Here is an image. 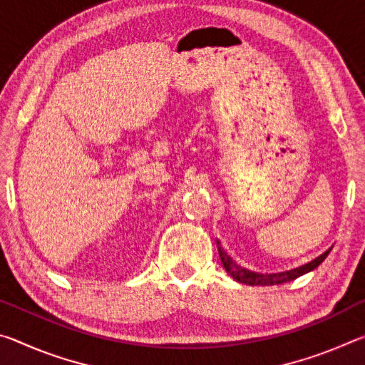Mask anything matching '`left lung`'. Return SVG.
Masks as SVG:
<instances>
[{"label": "left lung", "mask_w": 365, "mask_h": 365, "mask_svg": "<svg viewBox=\"0 0 365 365\" xmlns=\"http://www.w3.org/2000/svg\"><path fill=\"white\" fill-rule=\"evenodd\" d=\"M217 248H219V255H220V261L224 264V269L230 274V277H233L235 280L240 282V283H245V285H280V283H287V282H292L294 279H298V277L307 274V272H311L314 269H317L320 264L324 262V259L329 256V252L331 251L327 250L322 255L317 256L316 259H312L311 262H306L302 265H298V267H293L289 270H283V272H272V274H261V272H252L242 267V265H237L233 261L232 257L227 256V252L220 248V243L217 242Z\"/></svg>", "instance_id": "8db88e82"}]
</instances>
